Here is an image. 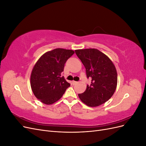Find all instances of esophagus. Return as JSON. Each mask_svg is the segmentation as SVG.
<instances>
[{
    "label": "esophagus",
    "instance_id": "34e87169",
    "mask_svg": "<svg viewBox=\"0 0 146 146\" xmlns=\"http://www.w3.org/2000/svg\"><path fill=\"white\" fill-rule=\"evenodd\" d=\"M78 82H76V81H72V84L73 85H76V84H77Z\"/></svg>",
    "mask_w": 146,
    "mask_h": 146
}]
</instances>
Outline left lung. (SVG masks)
Instances as JSON below:
<instances>
[{
    "instance_id": "obj_1",
    "label": "left lung",
    "mask_w": 146,
    "mask_h": 146,
    "mask_svg": "<svg viewBox=\"0 0 146 146\" xmlns=\"http://www.w3.org/2000/svg\"><path fill=\"white\" fill-rule=\"evenodd\" d=\"M85 67L86 76L91 79V85L78 94L82 102L88 107H96L105 103L116 91L117 74L115 66L108 56L96 48L75 50Z\"/></svg>"
}]
</instances>
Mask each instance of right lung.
<instances>
[{"label":"right lung","instance_id":"1","mask_svg":"<svg viewBox=\"0 0 146 146\" xmlns=\"http://www.w3.org/2000/svg\"><path fill=\"white\" fill-rule=\"evenodd\" d=\"M74 54L72 50L58 48L44 54L35 64L30 85L35 97L46 105L61 98L70 85L61 77L66 61Z\"/></svg>","mask_w":146,"mask_h":146}]
</instances>
